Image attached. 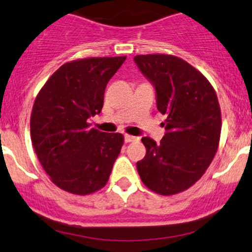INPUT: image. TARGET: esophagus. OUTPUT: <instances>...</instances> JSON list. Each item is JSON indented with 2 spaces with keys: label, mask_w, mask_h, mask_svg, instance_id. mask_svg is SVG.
<instances>
[{
  "label": "esophagus",
  "mask_w": 252,
  "mask_h": 252,
  "mask_svg": "<svg viewBox=\"0 0 252 252\" xmlns=\"http://www.w3.org/2000/svg\"><path fill=\"white\" fill-rule=\"evenodd\" d=\"M135 140H138L136 136L129 135V134H126V135H124V141H126V143H131V141H135Z\"/></svg>",
  "instance_id": "esophagus-1"
}]
</instances>
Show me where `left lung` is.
Here are the masks:
<instances>
[{
	"mask_svg": "<svg viewBox=\"0 0 252 252\" xmlns=\"http://www.w3.org/2000/svg\"><path fill=\"white\" fill-rule=\"evenodd\" d=\"M134 61L155 86L158 112L167 116L160 144L141 139L146 155L136 168L149 189L177 194L193 186L216 156L221 131L218 97L207 77L183 59L146 54Z\"/></svg>",
	"mask_w": 252,
	"mask_h": 252,
	"instance_id": "left-lung-1",
	"label": "left lung"
}]
</instances>
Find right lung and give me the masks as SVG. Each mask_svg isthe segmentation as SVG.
I'll return each instance as SVG.
<instances>
[{
  "mask_svg": "<svg viewBox=\"0 0 252 252\" xmlns=\"http://www.w3.org/2000/svg\"><path fill=\"white\" fill-rule=\"evenodd\" d=\"M126 59L70 61L36 94L31 114L34 151L51 182L69 193L86 196L108 182L124 136L91 128L89 118L102 111L107 84Z\"/></svg>",
  "mask_w": 252,
  "mask_h": 252,
  "instance_id": "add662e5",
  "label": "right lung"
}]
</instances>
